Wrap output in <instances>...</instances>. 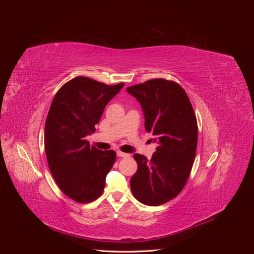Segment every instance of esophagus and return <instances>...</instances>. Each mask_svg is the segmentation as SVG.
<instances>
[{"mask_svg": "<svg viewBox=\"0 0 254 254\" xmlns=\"http://www.w3.org/2000/svg\"><path fill=\"white\" fill-rule=\"evenodd\" d=\"M117 155H118V157H120V158H128V157H130L129 153L123 152V151H120V150L117 151Z\"/></svg>", "mask_w": 254, "mask_h": 254, "instance_id": "obj_1", "label": "esophagus"}]
</instances>
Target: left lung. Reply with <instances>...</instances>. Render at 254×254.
I'll list each match as a JSON object with an SVG mask.
<instances>
[{"label": "left lung", "instance_id": "obj_1", "mask_svg": "<svg viewBox=\"0 0 254 254\" xmlns=\"http://www.w3.org/2000/svg\"><path fill=\"white\" fill-rule=\"evenodd\" d=\"M142 106L145 129L158 142L148 160L135 153L137 171L130 179L135 199L146 205H160L180 194L196 156L198 127L193 107L179 83L163 78L128 87Z\"/></svg>", "mask_w": 254, "mask_h": 254}]
</instances>
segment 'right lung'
I'll list each match as a JSON object with an SVG mask.
<instances>
[{"label":"right lung","instance_id":"1","mask_svg":"<svg viewBox=\"0 0 254 254\" xmlns=\"http://www.w3.org/2000/svg\"><path fill=\"white\" fill-rule=\"evenodd\" d=\"M124 87L108 86L78 76L65 82L54 97L44 128V148L50 171L61 191L79 203L103 194L107 174L117 153L90 146L105 107Z\"/></svg>","mask_w":254,"mask_h":254}]
</instances>
